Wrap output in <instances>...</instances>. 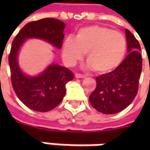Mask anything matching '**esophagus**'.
<instances>
[{
  "label": "esophagus",
  "instance_id": "1",
  "mask_svg": "<svg viewBox=\"0 0 150 150\" xmlns=\"http://www.w3.org/2000/svg\"><path fill=\"white\" fill-rule=\"evenodd\" d=\"M75 78H85V75L80 74V73H76V74H75Z\"/></svg>",
  "mask_w": 150,
  "mask_h": 150
}]
</instances>
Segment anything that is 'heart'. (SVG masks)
I'll return each mask as SVG.
<instances>
[{"instance_id": "obj_1", "label": "heart", "mask_w": 150, "mask_h": 150, "mask_svg": "<svg viewBox=\"0 0 150 150\" xmlns=\"http://www.w3.org/2000/svg\"><path fill=\"white\" fill-rule=\"evenodd\" d=\"M127 42L122 33L103 26H90L78 30L75 39L67 38L62 46V60L73 67L86 53L88 67L97 73H108L124 59Z\"/></svg>"}]
</instances>
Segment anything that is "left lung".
Listing matches in <instances>:
<instances>
[{
	"instance_id": "1",
	"label": "left lung",
	"mask_w": 150,
	"mask_h": 150,
	"mask_svg": "<svg viewBox=\"0 0 150 150\" xmlns=\"http://www.w3.org/2000/svg\"><path fill=\"white\" fill-rule=\"evenodd\" d=\"M129 55L113 71L96 78L97 87L89 96L91 105L98 112L114 114L126 108L134 99L142 71L139 41L125 30Z\"/></svg>"
}]
</instances>
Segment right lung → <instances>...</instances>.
<instances>
[{
	"label": "right lung",
	"instance_id": "1",
	"mask_svg": "<svg viewBox=\"0 0 150 150\" xmlns=\"http://www.w3.org/2000/svg\"><path fill=\"white\" fill-rule=\"evenodd\" d=\"M66 24L55 18H43L27 23L12 42L9 54L11 80L15 93L26 107L38 112H47L57 106L66 93V84L73 73L64 67L52 64L37 77H27L21 71L17 54L27 38H39L61 48Z\"/></svg>",
	"mask_w": 150,
	"mask_h": 150
}]
</instances>
